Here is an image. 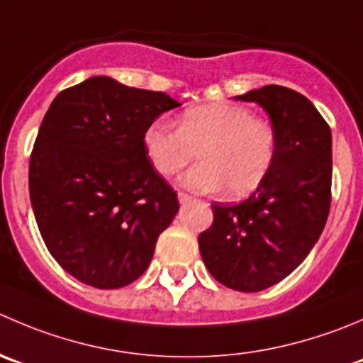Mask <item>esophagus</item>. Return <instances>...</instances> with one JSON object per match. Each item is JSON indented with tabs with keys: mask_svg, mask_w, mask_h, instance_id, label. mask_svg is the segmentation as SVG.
<instances>
[{
	"mask_svg": "<svg viewBox=\"0 0 363 363\" xmlns=\"http://www.w3.org/2000/svg\"><path fill=\"white\" fill-rule=\"evenodd\" d=\"M177 196H179V202H181L182 206H184V203H188V202H191V199H193L191 195H188V193H184V191H179Z\"/></svg>",
	"mask_w": 363,
	"mask_h": 363,
	"instance_id": "1",
	"label": "esophagus"
}]
</instances>
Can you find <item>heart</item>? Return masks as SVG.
<instances>
[{
	"mask_svg": "<svg viewBox=\"0 0 363 363\" xmlns=\"http://www.w3.org/2000/svg\"><path fill=\"white\" fill-rule=\"evenodd\" d=\"M143 147L157 174L172 177L195 160L181 182L202 193L221 191L241 199L255 191L277 156L273 124L238 103H211L186 110L177 128L154 121L143 133Z\"/></svg>",
	"mask_w": 363,
	"mask_h": 363,
	"instance_id": "b5f03b06",
	"label": "heart"
}]
</instances>
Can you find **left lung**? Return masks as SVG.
<instances>
[{
  "label": "left lung",
  "mask_w": 363,
  "mask_h": 363,
  "mask_svg": "<svg viewBox=\"0 0 363 363\" xmlns=\"http://www.w3.org/2000/svg\"><path fill=\"white\" fill-rule=\"evenodd\" d=\"M238 99L267 111L277 156L250 199L211 206L214 220L199 235V248L218 282L257 293L289 277L325 228L332 202V131L314 104L291 88L267 84Z\"/></svg>",
  "instance_id": "left-lung-1"
}]
</instances>
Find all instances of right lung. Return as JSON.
Listing matches in <instances>:
<instances>
[{
    "label": "right lung",
    "instance_id": "right-lung-1",
    "mask_svg": "<svg viewBox=\"0 0 363 363\" xmlns=\"http://www.w3.org/2000/svg\"><path fill=\"white\" fill-rule=\"evenodd\" d=\"M181 106L163 92L96 76L65 88L44 115L30 157V199L52 259L86 286L118 289L152 260L179 211L143 133Z\"/></svg>",
    "mask_w": 363,
    "mask_h": 363
}]
</instances>
